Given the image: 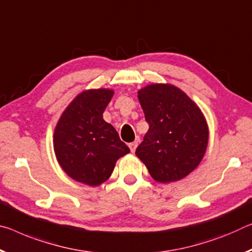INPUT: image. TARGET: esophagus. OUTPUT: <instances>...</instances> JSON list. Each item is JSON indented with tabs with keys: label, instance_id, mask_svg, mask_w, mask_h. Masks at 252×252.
<instances>
[{
	"label": "esophagus",
	"instance_id": "obj_1",
	"mask_svg": "<svg viewBox=\"0 0 252 252\" xmlns=\"http://www.w3.org/2000/svg\"><path fill=\"white\" fill-rule=\"evenodd\" d=\"M137 146H138V141H133V142L129 143V148H130L131 153H134L135 149H137Z\"/></svg>",
	"mask_w": 252,
	"mask_h": 252
}]
</instances>
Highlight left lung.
I'll list each match as a JSON object with an SVG mask.
<instances>
[{
    "instance_id": "obj_1",
    "label": "left lung",
    "mask_w": 252,
    "mask_h": 252,
    "mask_svg": "<svg viewBox=\"0 0 252 252\" xmlns=\"http://www.w3.org/2000/svg\"><path fill=\"white\" fill-rule=\"evenodd\" d=\"M149 130L135 155L155 181L170 183L191 173L209 141L204 115L177 87L153 84L138 92Z\"/></svg>"
}]
</instances>
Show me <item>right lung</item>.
I'll return each instance as SVG.
<instances>
[{
    "label": "right lung",
    "mask_w": 252,
    "mask_h": 252,
    "mask_svg": "<svg viewBox=\"0 0 252 252\" xmlns=\"http://www.w3.org/2000/svg\"><path fill=\"white\" fill-rule=\"evenodd\" d=\"M113 91L90 90L75 97L59 119L54 147L57 160L75 181L97 186L111 176L119 158L130 149L103 120Z\"/></svg>",
    "instance_id": "1"
}]
</instances>
